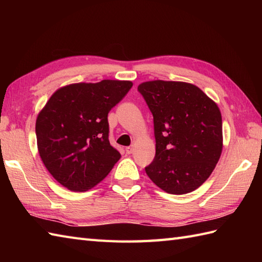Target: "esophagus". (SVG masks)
<instances>
[{
  "mask_svg": "<svg viewBox=\"0 0 262 262\" xmlns=\"http://www.w3.org/2000/svg\"><path fill=\"white\" fill-rule=\"evenodd\" d=\"M133 151H134V146H128V147H126V153H128V154H130V153H133Z\"/></svg>",
  "mask_w": 262,
  "mask_h": 262,
  "instance_id": "34e87169",
  "label": "esophagus"
}]
</instances>
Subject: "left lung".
I'll return each instance as SVG.
<instances>
[{
	"label": "left lung",
	"instance_id": "obj_1",
	"mask_svg": "<svg viewBox=\"0 0 262 262\" xmlns=\"http://www.w3.org/2000/svg\"><path fill=\"white\" fill-rule=\"evenodd\" d=\"M138 91L153 114L157 142L146 174L168 193L196 190L214 171L223 149L219 105L187 82L147 81Z\"/></svg>",
	"mask_w": 262,
	"mask_h": 262
}]
</instances>
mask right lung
<instances>
[{
	"mask_svg": "<svg viewBox=\"0 0 262 262\" xmlns=\"http://www.w3.org/2000/svg\"><path fill=\"white\" fill-rule=\"evenodd\" d=\"M132 86V81L119 80L72 83L57 89L39 111L38 152L63 187L86 191L101 182L120 159L108 138V114Z\"/></svg>",
	"mask_w": 262,
	"mask_h": 262,
	"instance_id": "right-lung-1",
	"label": "right lung"
}]
</instances>
